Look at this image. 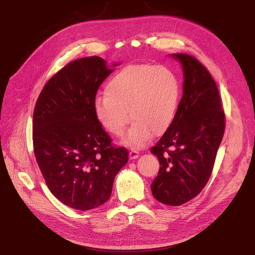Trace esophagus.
Wrapping results in <instances>:
<instances>
[{"label":"esophagus","mask_w":255,"mask_h":255,"mask_svg":"<svg viewBox=\"0 0 255 255\" xmlns=\"http://www.w3.org/2000/svg\"><path fill=\"white\" fill-rule=\"evenodd\" d=\"M138 155H139V153H138V151H136V150H130L129 151V158L132 160V159H136L137 157H138Z\"/></svg>","instance_id":"obj_1"}]
</instances>
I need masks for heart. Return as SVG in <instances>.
Masks as SVG:
<instances>
[{
	"label": "heart",
	"mask_w": 255,
	"mask_h": 255,
	"mask_svg": "<svg viewBox=\"0 0 255 255\" xmlns=\"http://www.w3.org/2000/svg\"><path fill=\"white\" fill-rule=\"evenodd\" d=\"M104 93L105 96H98L94 102L96 120L111 134L121 136L131 118L134 123L124 142L139 149L153 133L162 135L172 125L181 99V85L177 75L165 67L131 64L110 79Z\"/></svg>",
	"instance_id": "1"
}]
</instances>
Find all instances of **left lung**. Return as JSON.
I'll list each match as a JSON object with an SVG mask.
<instances>
[{"label":"left lung","instance_id":"obj_1","mask_svg":"<svg viewBox=\"0 0 255 255\" xmlns=\"http://www.w3.org/2000/svg\"><path fill=\"white\" fill-rule=\"evenodd\" d=\"M184 71L183 96L170 128L151 153L160 168L151 185L153 196L168 206H181L207 185L221 143L225 115L215 80L197 59L173 53Z\"/></svg>","mask_w":255,"mask_h":255}]
</instances>
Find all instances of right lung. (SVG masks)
<instances>
[{"label": "right lung", "mask_w": 255, "mask_h": 255, "mask_svg": "<svg viewBox=\"0 0 255 255\" xmlns=\"http://www.w3.org/2000/svg\"><path fill=\"white\" fill-rule=\"evenodd\" d=\"M113 71L102 58L77 59L48 80L34 109L38 166L50 192L75 210L107 202L115 177L128 161V150L113 145L94 114L97 91Z\"/></svg>", "instance_id": "obj_1"}]
</instances>
